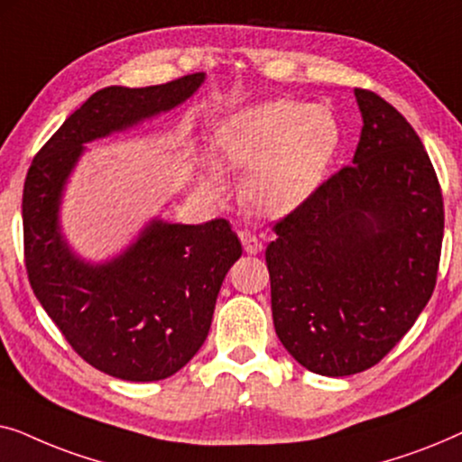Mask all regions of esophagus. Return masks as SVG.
Listing matches in <instances>:
<instances>
[{
	"label": "esophagus",
	"instance_id": "1",
	"mask_svg": "<svg viewBox=\"0 0 462 462\" xmlns=\"http://www.w3.org/2000/svg\"><path fill=\"white\" fill-rule=\"evenodd\" d=\"M239 239H242L244 250L248 252V254H258V252L263 250V242L254 236V233L242 231V233H239Z\"/></svg>",
	"mask_w": 462,
	"mask_h": 462
}]
</instances>
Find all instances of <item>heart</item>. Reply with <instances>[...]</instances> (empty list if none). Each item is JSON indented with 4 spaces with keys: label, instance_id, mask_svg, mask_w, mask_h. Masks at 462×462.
<instances>
[{
    "label": "heart",
    "instance_id": "1",
    "mask_svg": "<svg viewBox=\"0 0 462 462\" xmlns=\"http://www.w3.org/2000/svg\"><path fill=\"white\" fill-rule=\"evenodd\" d=\"M340 136L338 119L328 106L271 98L220 119L214 149L225 166L250 170L244 199L252 210L286 217L324 182Z\"/></svg>",
    "mask_w": 462,
    "mask_h": 462
}]
</instances>
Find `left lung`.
<instances>
[{"instance_id": "1", "label": "left lung", "mask_w": 462, "mask_h": 462, "mask_svg": "<svg viewBox=\"0 0 462 462\" xmlns=\"http://www.w3.org/2000/svg\"><path fill=\"white\" fill-rule=\"evenodd\" d=\"M351 166L273 226L264 261L282 345L321 376L372 368L400 343L438 280L444 199L412 125L378 94Z\"/></svg>"}]
</instances>
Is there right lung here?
<instances>
[{"label": "right lung", "mask_w": 462, "mask_h": 462, "mask_svg": "<svg viewBox=\"0 0 462 462\" xmlns=\"http://www.w3.org/2000/svg\"><path fill=\"white\" fill-rule=\"evenodd\" d=\"M204 79L206 73H193L162 86L94 92L43 144L24 180L31 288L75 353L122 381H162L199 351L242 244L225 218L204 225L153 218L122 254L88 263L60 231L62 191L84 144L174 109Z\"/></svg>", "instance_id": "obj_1"}]
</instances>
